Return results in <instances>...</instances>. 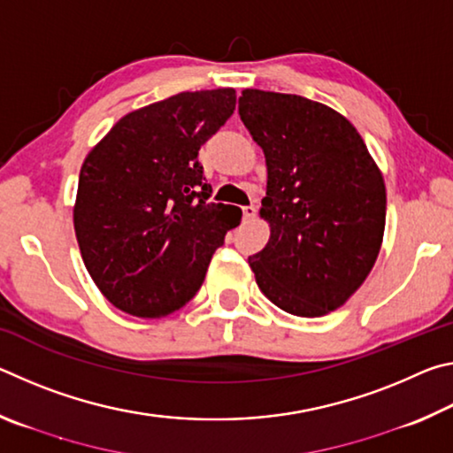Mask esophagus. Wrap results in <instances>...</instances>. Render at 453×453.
<instances>
[{"label": "esophagus", "mask_w": 453, "mask_h": 453, "mask_svg": "<svg viewBox=\"0 0 453 453\" xmlns=\"http://www.w3.org/2000/svg\"><path fill=\"white\" fill-rule=\"evenodd\" d=\"M256 213H257L256 205H245V208H243V219H245V221L256 219Z\"/></svg>", "instance_id": "34e87169"}]
</instances>
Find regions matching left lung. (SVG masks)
Returning <instances> with one entry per match:
<instances>
[{
	"mask_svg": "<svg viewBox=\"0 0 453 453\" xmlns=\"http://www.w3.org/2000/svg\"><path fill=\"white\" fill-rule=\"evenodd\" d=\"M240 118L264 150L270 242L248 262L283 311L319 318L346 303L378 259L386 186L362 135L308 97L243 89Z\"/></svg>",
	"mask_w": 453,
	"mask_h": 453,
	"instance_id": "obj_1",
	"label": "left lung"
}]
</instances>
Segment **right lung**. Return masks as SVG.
I'll list each match as a JSON object with an SVG mask.
<instances>
[{"label":"right lung","instance_id":"obj_1","mask_svg":"<svg viewBox=\"0 0 453 453\" xmlns=\"http://www.w3.org/2000/svg\"><path fill=\"white\" fill-rule=\"evenodd\" d=\"M235 89L183 91L121 118L81 165L73 227L91 280L121 311L164 318L202 288L235 205L211 203L199 148Z\"/></svg>","mask_w":453,"mask_h":453}]
</instances>
